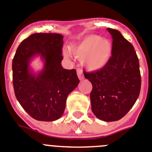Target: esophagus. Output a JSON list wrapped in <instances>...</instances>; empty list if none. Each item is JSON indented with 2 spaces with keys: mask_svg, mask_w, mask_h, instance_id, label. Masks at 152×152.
I'll return each mask as SVG.
<instances>
[{
  "mask_svg": "<svg viewBox=\"0 0 152 152\" xmlns=\"http://www.w3.org/2000/svg\"><path fill=\"white\" fill-rule=\"evenodd\" d=\"M77 76L79 77V79L80 80H83L84 79V76H83V70L81 69H77Z\"/></svg>",
  "mask_w": 152,
  "mask_h": 152,
  "instance_id": "34e87169",
  "label": "esophagus"
}]
</instances>
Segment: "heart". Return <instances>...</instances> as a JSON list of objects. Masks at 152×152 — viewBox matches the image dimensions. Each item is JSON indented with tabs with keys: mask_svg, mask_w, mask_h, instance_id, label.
I'll use <instances>...</instances> for the list:
<instances>
[{
	"mask_svg": "<svg viewBox=\"0 0 152 152\" xmlns=\"http://www.w3.org/2000/svg\"><path fill=\"white\" fill-rule=\"evenodd\" d=\"M71 50L77 58L82 60L86 69L95 71L102 69L107 64L111 57L113 47L108 39H102L99 35H91L73 46ZM64 56L69 58V53L65 51Z\"/></svg>",
	"mask_w": 152,
	"mask_h": 152,
	"instance_id": "b5f03b06",
	"label": "heart"
}]
</instances>
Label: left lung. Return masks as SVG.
Listing matches in <instances>:
<instances>
[{
    "label": "left lung",
    "mask_w": 152,
    "mask_h": 152,
    "mask_svg": "<svg viewBox=\"0 0 152 152\" xmlns=\"http://www.w3.org/2000/svg\"><path fill=\"white\" fill-rule=\"evenodd\" d=\"M113 39L110 61L102 69L84 72L92 84L91 110L97 118L112 122L126 114L139 98L141 88L139 62L132 44L118 30L107 28Z\"/></svg>",
    "instance_id": "obj_1"
}]
</instances>
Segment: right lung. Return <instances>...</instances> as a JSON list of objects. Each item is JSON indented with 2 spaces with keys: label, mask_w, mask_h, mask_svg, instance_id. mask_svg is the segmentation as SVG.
Wrapping results in <instances>:
<instances>
[{
  "label": "right lung",
  "mask_w": 152,
  "mask_h": 152,
  "mask_svg": "<svg viewBox=\"0 0 152 152\" xmlns=\"http://www.w3.org/2000/svg\"><path fill=\"white\" fill-rule=\"evenodd\" d=\"M64 36L35 33L20 43L13 59L15 95L23 108L39 121H54L62 116L67 96L79 83L76 69L61 66ZM39 56L42 69L35 73L30 63Z\"/></svg>",
  "instance_id": "obj_1"
}]
</instances>
